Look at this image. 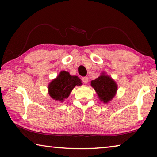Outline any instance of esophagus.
Listing matches in <instances>:
<instances>
[{"label": "esophagus", "mask_w": 157, "mask_h": 157, "mask_svg": "<svg viewBox=\"0 0 157 157\" xmlns=\"http://www.w3.org/2000/svg\"><path fill=\"white\" fill-rule=\"evenodd\" d=\"M82 81H83V82L84 84H87L88 83V81H89V78L88 77H83V78H82Z\"/></svg>", "instance_id": "obj_1"}]
</instances>
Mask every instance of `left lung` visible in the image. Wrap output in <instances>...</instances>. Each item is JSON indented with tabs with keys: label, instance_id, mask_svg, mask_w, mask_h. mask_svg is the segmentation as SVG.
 <instances>
[{
	"label": "left lung",
	"instance_id": "obj_1",
	"mask_svg": "<svg viewBox=\"0 0 157 157\" xmlns=\"http://www.w3.org/2000/svg\"><path fill=\"white\" fill-rule=\"evenodd\" d=\"M91 86L96 92L99 100L105 104H107L115 97L118 90L116 82L105 72L101 73L98 78L92 80Z\"/></svg>",
	"mask_w": 157,
	"mask_h": 157
}]
</instances>
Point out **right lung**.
<instances>
[{
  "instance_id": "right-lung-1",
  "label": "right lung",
  "mask_w": 157,
  "mask_h": 157,
  "mask_svg": "<svg viewBox=\"0 0 157 157\" xmlns=\"http://www.w3.org/2000/svg\"><path fill=\"white\" fill-rule=\"evenodd\" d=\"M82 84V80L78 76L71 75L67 71H62L56 78L50 82L48 91L53 100L62 102L67 99L76 86H81Z\"/></svg>"
}]
</instances>
